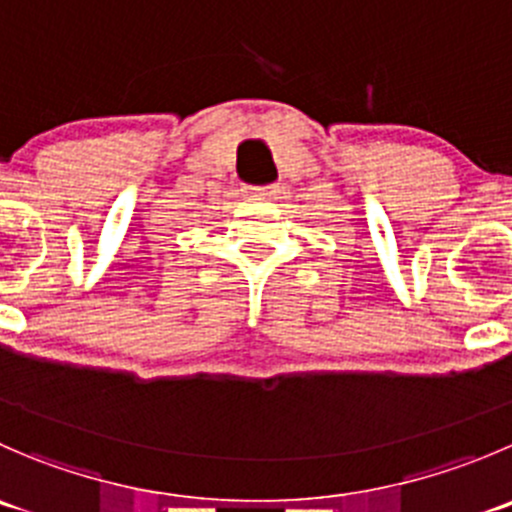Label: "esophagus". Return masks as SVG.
Instances as JSON below:
<instances>
[{
    "label": "esophagus",
    "mask_w": 512,
    "mask_h": 512,
    "mask_svg": "<svg viewBox=\"0 0 512 512\" xmlns=\"http://www.w3.org/2000/svg\"><path fill=\"white\" fill-rule=\"evenodd\" d=\"M277 192H280V187H277V185H267V187H257L255 195L257 197H265V200H270V197H275Z\"/></svg>",
    "instance_id": "obj_1"
}]
</instances>
